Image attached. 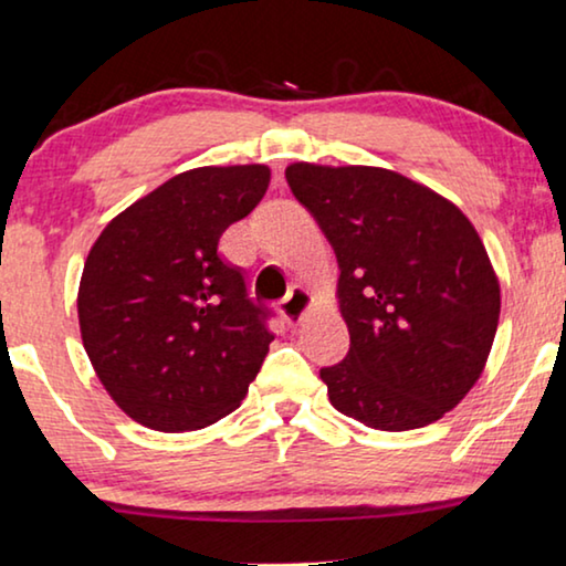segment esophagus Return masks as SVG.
I'll return each mask as SVG.
<instances>
[{"label":"esophagus","instance_id":"34e87169","mask_svg":"<svg viewBox=\"0 0 566 566\" xmlns=\"http://www.w3.org/2000/svg\"><path fill=\"white\" fill-rule=\"evenodd\" d=\"M313 297L305 287H292L287 295L279 300V313L284 315L290 323H300L305 318V313L311 311Z\"/></svg>","mask_w":566,"mask_h":566}]
</instances>
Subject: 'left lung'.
<instances>
[{"label": "left lung", "instance_id": "left-lung-1", "mask_svg": "<svg viewBox=\"0 0 566 566\" xmlns=\"http://www.w3.org/2000/svg\"><path fill=\"white\" fill-rule=\"evenodd\" d=\"M284 176L342 269L349 352L321 367L331 406L386 432L432 424L479 380L500 321L479 232L394 170L295 163Z\"/></svg>", "mask_w": 566, "mask_h": 566}]
</instances>
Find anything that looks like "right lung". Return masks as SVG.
Segmentation results:
<instances>
[{
  "label": "right lung",
  "instance_id": "obj_1",
  "mask_svg": "<svg viewBox=\"0 0 566 566\" xmlns=\"http://www.w3.org/2000/svg\"><path fill=\"white\" fill-rule=\"evenodd\" d=\"M269 188L266 165L165 180L95 240L80 282L82 344L113 401L160 432L235 411L274 334L220 238Z\"/></svg>",
  "mask_w": 566,
  "mask_h": 566
}]
</instances>
